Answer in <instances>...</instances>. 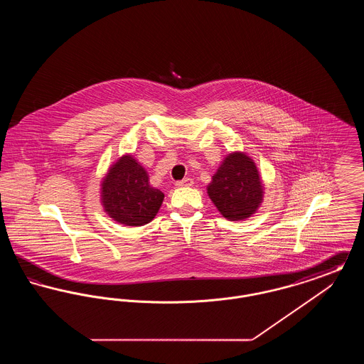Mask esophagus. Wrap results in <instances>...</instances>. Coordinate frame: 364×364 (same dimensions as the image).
Here are the masks:
<instances>
[{
    "label": "esophagus",
    "mask_w": 364,
    "mask_h": 364,
    "mask_svg": "<svg viewBox=\"0 0 364 364\" xmlns=\"http://www.w3.org/2000/svg\"><path fill=\"white\" fill-rule=\"evenodd\" d=\"M192 184H193L192 178H190V177H187V178L181 180V181H177V183H176V187H191Z\"/></svg>",
    "instance_id": "obj_1"
}]
</instances>
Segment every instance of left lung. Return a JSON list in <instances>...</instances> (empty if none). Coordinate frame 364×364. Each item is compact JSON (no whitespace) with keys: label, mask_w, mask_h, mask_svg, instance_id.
<instances>
[{"label":"left lung","mask_w":364,"mask_h":364,"mask_svg":"<svg viewBox=\"0 0 364 364\" xmlns=\"http://www.w3.org/2000/svg\"><path fill=\"white\" fill-rule=\"evenodd\" d=\"M208 193L229 221H242L255 214L264 192L254 159L242 151L228 154L211 177Z\"/></svg>","instance_id":"obj_1"}]
</instances>
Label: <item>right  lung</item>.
<instances>
[{
    "label": "right lung",
    "mask_w": 364,
    "mask_h": 364,
    "mask_svg": "<svg viewBox=\"0 0 364 364\" xmlns=\"http://www.w3.org/2000/svg\"><path fill=\"white\" fill-rule=\"evenodd\" d=\"M165 195L150 186L149 174L138 161L125 154L107 171L101 183L105 213L124 226H141L156 217Z\"/></svg>",
    "instance_id": "obj_1"
}]
</instances>
